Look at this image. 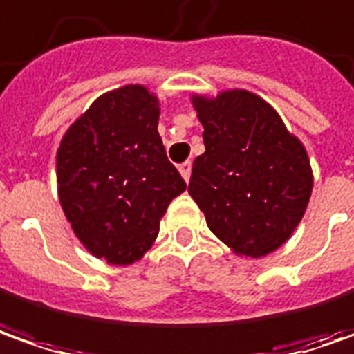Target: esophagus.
I'll list each match as a JSON object with an SVG mask.
<instances>
[{
	"label": "esophagus",
	"instance_id": "1",
	"mask_svg": "<svg viewBox=\"0 0 354 354\" xmlns=\"http://www.w3.org/2000/svg\"><path fill=\"white\" fill-rule=\"evenodd\" d=\"M178 170H180L182 178H184L186 182H189V176H192V162H184V165H180L178 166Z\"/></svg>",
	"mask_w": 354,
	"mask_h": 354
}]
</instances>
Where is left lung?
Returning <instances> with one entry per match:
<instances>
[{
    "instance_id": "1",
    "label": "left lung",
    "mask_w": 354,
    "mask_h": 354,
    "mask_svg": "<svg viewBox=\"0 0 354 354\" xmlns=\"http://www.w3.org/2000/svg\"><path fill=\"white\" fill-rule=\"evenodd\" d=\"M205 153L189 196L207 227L237 254L259 259L284 245L311 196L310 160L274 109L245 90L194 97Z\"/></svg>"
}]
</instances>
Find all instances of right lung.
Returning <instances> with one entry per match:
<instances>
[{
	"mask_svg": "<svg viewBox=\"0 0 354 354\" xmlns=\"http://www.w3.org/2000/svg\"><path fill=\"white\" fill-rule=\"evenodd\" d=\"M158 100L142 86L104 93L68 129L56 154L58 196L82 245L111 264L151 249L186 182L158 135Z\"/></svg>",
	"mask_w": 354,
	"mask_h": 354,
	"instance_id": "1",
	"label": "right lung"
}]
</instances>
